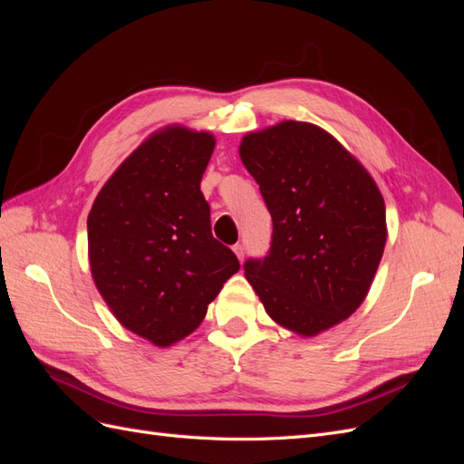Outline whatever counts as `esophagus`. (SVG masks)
<instances>
[{
  "label": "esophagus",
  "mask_w": 464,
  "mask_h": 464,
  "mask_svg": "<svg viewBox=\"0 0 464 464\" xmlns=\"http://www.w3.org/2000/svg\"><path fill=\"white\" fill-rule=\"evenodd\" d=\"M244 251H246V249H244L242 244H236V246H234V254L237 256V259H240V261L244 259Z\"/></svg>",
  "instance_id": "esophagus-1"
}]
</instances>
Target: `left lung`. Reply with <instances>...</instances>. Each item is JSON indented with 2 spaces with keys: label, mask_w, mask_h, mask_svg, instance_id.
Instances as JSON below:
<instances>
[{
  "label": "left lung",
  "mask_w": 464,
  "mask_h": 464,
  "mask_svg": "<svg viewBox=\"0 0 464 464\" xmlns=\"http://www.w3.org/2000/svg\"><path fill=\"white\" fill-rule=\"evenodd\" d=\"M240 157L273 218L265 257L244 263L266 314L312 336L366 298L387 240L372 176L314 123L283 121L242 139Z\"/></svg>",
  "instance_id": "left-lung-1"
}]
</instances>
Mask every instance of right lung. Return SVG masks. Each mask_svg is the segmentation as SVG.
Masks as SVG:
<instances>
[{
    "mask_svg": "<svg viewBox=\"0 0 464 464\" xmlns=\"http://www.w3.org/2000/svg\"><path fill=\"white\" fill-rule=\"evenodd\" d=\"M215 149L205 131L166 128L135 149L89 213L98 292L125 329L170 346L199 327L207 305L240 269L210 232L201 178Z\"/></svg>",
    "mask_w": 464,
    "mask_h": 464,
    "instance_id": "right-lung-1",
    "label": "right lung"
}]
</instances>
